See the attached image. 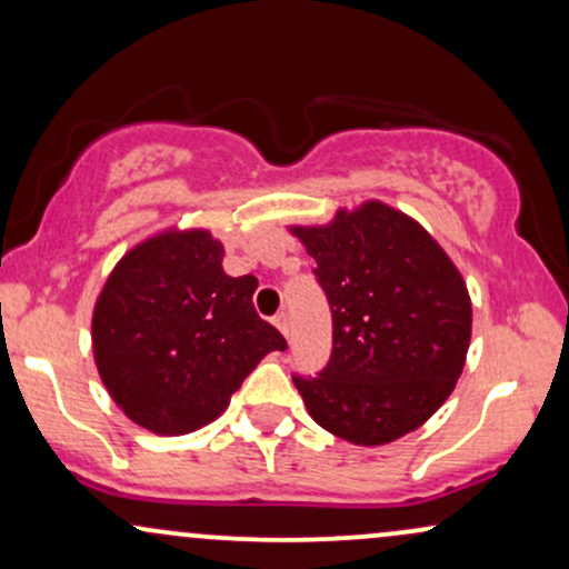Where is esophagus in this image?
I'll return each mask as SVG.
<instances>
[{"instance_id":"1","label":"esophagus","mask_w":569,"mask_h":569,"mask_svg":"<svg viewBox=\"0 0 569 569\" xmlns=\"http://www.w3.org/2000/svg\"><path fill=\"white\" fill-rule=\"evenodd\" d=\"M272 323H276V328H278L280 333H283V337H289V315L278 312L276 318H272Z\"/></svg>"}]
</instances>
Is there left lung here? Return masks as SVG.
<instances>
[{"mask_svg": "<svg viewBox=\"0 0 569 569\" xmlns=\"http://www.w3.org/2000/svg\"><path fill=\"white\" fill-rule=\"evenodd\" d=\"M291 232L318 262L333 320L328 366L315 379L293 376L307 413L352 445L419 429L467 362L471 299L458 267L416 219L381 201Z\"/></svg>", "mask_w": 569, "mask_h": 569, "instance_id": "1", "label": "left lung"}]
</instances>
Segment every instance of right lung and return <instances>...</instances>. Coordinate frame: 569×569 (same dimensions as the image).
Masks as SVG:
<instances>
[{
	"mask_svg": "<svg viewBox=\"0 0 569 569\" xmlns=\"http://www.w3.org/2000/svg\"><path fill=\"white\" fill-rule=\"evenodd\" d=\"M209 230H163L129 249L92 312L94 366L108 395L153 435L214 421L286 339L254 310L259 280L230 278Z\"/></svg>",
	"mask_w": 569,
	"mask_h": 569,
	"instance_id": "obj_1",
	"label": "right lung"
}]
</instances>
